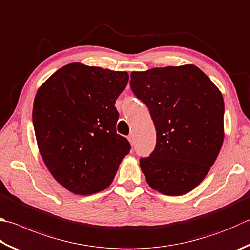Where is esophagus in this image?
I'll use <instances>...</instances> for the list:
<instances>
[{
  "label": "esophagus",
  "mask_w": 250,
  "mask_h": 250,
  "mask_svg": "<svg viewBox=\"0 0 250 250\" xmlns=\"http://www.w3.org/2000/svg\"><path fill=\"white\" fill-rule=\"evenodd\" d=\"M128 140H129V142L132 144V145H134V135L133 134H130L129 137H128Z\"/></svg>",
  "instance_id": "obj_1"
}]
</instances>
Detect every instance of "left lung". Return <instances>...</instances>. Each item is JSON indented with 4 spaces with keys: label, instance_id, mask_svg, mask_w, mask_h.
<instances>
[{
    "label": "left lung",
    "instance_id": "8db88e82",
    "mask_svg": "<svg viewBox=\"0 0 250 250\" xmlns=\"http://www.w3.org/2000/svg\"><path fill=\"white\" fill-rule=\"evenodd\" d=\"M133 94L148 108L156 145L140 166L149 187L167 196L191 191L214 164L224 139V101L196 65L131 73Z\"/></svg>",
    "mask_w": 250,
    "mask_h": 250
}]
</instances>
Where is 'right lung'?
I'll use <instances>...</instances> for the list:
<instances>
[{"instance_id": "add662e5", "label": "right lung", "mask_w": 250, "mask_h": 250, "mask_svg": "<svg viewBox=\"0 0 250 250\" xmlns=\"http://www.w3.org/2000/svg\"><path fill=\"white\" fill-rule=\"evenodd\" d=\"M126 72L81 63L59 69L40 86L33 124L44 164L59 184L76 194L109 187L131 145L117 134L115 104Z\"/></svg>"}]
</instances>
